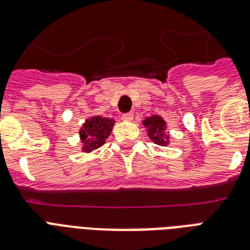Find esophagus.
I'll return each mask as SVG.
<instances>
[{
	"label": "esophagus",
	"instance_id": "esophagus-1",
	"mask_svg": "<svg viewBox=\"0 0 250 250\" xmlns=\"http://www.w3.org/2000/svg\"><path fill=\"white\" fill-rule=\"evenodd\" d=\"M122 119L125 122H132L133 121V114L132 113H125L122 115Z\"/></svg>",
	"mask_w": 250,
	"mask_h": 250
}]
</instances>
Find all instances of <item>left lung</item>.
<instances>
[{"label":"left lung","mask_w":250,"mask_h":250,"mask_svg":"<svg viewBox=\"0 0 250 250\" xmlns=\"http://www.w3.org/2000/svg\"><path fill=\"white\" fill-rule=\"evenodd\" d=\"M146 131H148L149 139L154 143V144L160 145V146H167L170 144V135L167 133V123L164 118L161 115H152V117L145 118L143 121Z\"/></svg>","instance_id":"8db88e82"}]
</instances>
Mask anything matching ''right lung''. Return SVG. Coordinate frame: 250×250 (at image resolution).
Here are the masks:
<instances>
[{"label": "right lung", "mask_w": 250, "mask_h": 250, "mask_svg": "<svg viewBox=\"0 0 250 250\" xmlns=\"http://www.w3.org/2000/svg\"><path fill=\"white\" fill-rule=\"evenodd\" d=\"M114 125L115 121L113 118L100 117V115L86 118L79 129L82 152L90 153L105 144L106 139L113 131Z\"/></svg>", "instance_id": "1"}]
</instances>
